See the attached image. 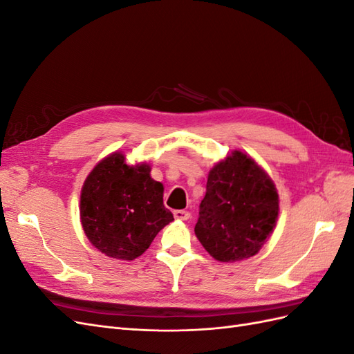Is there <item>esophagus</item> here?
I'll use <instances>...</instances> for the list:
<instances>
[{
	"label": "esophagus",
	"mask_w": 354,
	"mask_h": 354,
	"mask_svg": "<svg viewBox=\"0 0 354 354\" xmlns=\"http://www.w3.org/2000/svg\"><path fill=\"white\" fill-rule=\"evenodd\" d=\"M174 217H176L177 220L186 221V220H189V217H190V212H189V211H185V209H177V211H174Z\"/></svg>",
	"instance_id": "1"
}]
</instances>
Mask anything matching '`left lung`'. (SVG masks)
I'll return each instance as SVG.
<instances>
[{"label": "left lung", "instance_id": "1", "mask_svg": "<svg viewBox=\"0 0 354 354\" xmlns=\"http://www.w3.org/2000/svg\"><path fill=\"white\" fill-rule=\"evenodd\" d=\"M279 216V195L264 168L239 149L209 169L195 234L221 263L259 254Z\"/></svg>", "mask_w": 354, "mask_h": 354}]
</instances>
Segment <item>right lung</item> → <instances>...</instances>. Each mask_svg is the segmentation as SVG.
Segmentation results:
<instances>
[{"mask_svg":"<svg viewBox=\"0 0 354 354\" xmlns=\"http://www.w3.org/2000/svg\"><path fill=\"white\" fill-rule=\"evenodd\" d=\"M151 164L128 165L122 152L99 160L81 189L80 218L85 236L109 259L140 257L173 214L164 207V185Z\"/></svg>","mask_w":354,"mask_h":354,"instance_id":"add662e5","label":"right lung"}]
</instances>
